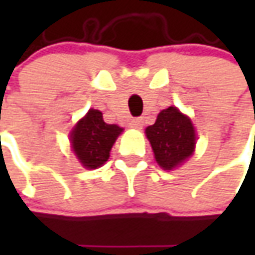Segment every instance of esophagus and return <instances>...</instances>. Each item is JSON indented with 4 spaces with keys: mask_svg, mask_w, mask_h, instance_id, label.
<instances>
[{
    "mask_svg": "<svg viewBox=\"0 0 255 255\" xmlns=\"http://www.w3.org/2000/svg\"><path fill=\"white\" fill-rule=\"evenodd\" d=\"M143 121L140 118H134L130 121V128H134V129H142Z\"/></svg>",
    "mask_w": 255,
    "mask_h": 255,
    "instance_id": "esophagus-1",
    "label": "esophagus"
}]
</instances>
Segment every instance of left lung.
<instances>
[{"instance_id": "1", "label": "left lung", "mask_w": 255, "mask_h": 255, "mask_svg": "<svg viewBox=\"0 0 255 255\" xmlns=\"http://www.w3.org/2000/svg\"><path fill=\"white\" fill-rule=\"evenodd\" d=\"M154 159L164 170L179 167L190 157L196 147V132L190 118L170 106L157 115L152 126L146 128Z\"/></svg>"}]
</instances>
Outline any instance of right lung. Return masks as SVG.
<instances>
[{"label": "right lung", "instance_id": "obj_1", "mask_svg": "<svg viewBox=\"0 0 255 255\" xmlns=\"http://www.w3.org/2000/svg\"><path fill=\"white\" fill-rule=\"evenodd\" d=\"M123 132L118 125L103 122L102 112L89 109L71 132L72 152L86 169H98L109 159L118 136Z\"/></svg>", "mask_w": 255, "mask_h": 255}]
</instances>
